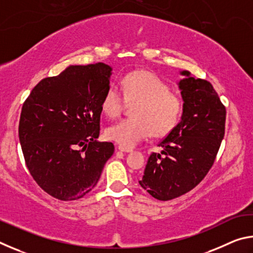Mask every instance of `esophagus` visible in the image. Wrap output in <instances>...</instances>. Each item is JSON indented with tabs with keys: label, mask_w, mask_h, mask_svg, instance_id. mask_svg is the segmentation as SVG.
Instances as JSON below:
<instances>
[{
	"label": "esophagus",
	"mask_w": 253,
	"mask_h": 253,
	"mask_svg": "<svg viewBox=\"0 0 253 253\" xmlns=\"http://www.w3.org/2000/svg\"><path fill=\"white\" fill-rule=\"evenodd\" d=\"M118 149H119V151H121V152H124V153H130V152H132L131 148L123 147V146H121V145H119V146H118Z\"/></svg>",
	"instance_id": "esophagus-1"
}]
</instances>
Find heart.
Listing matches in <instances>:
<instances>
[{
	"mask_svg": "<svg viewBox=\"0 0 253 253\" xmlns=\"http://www.w3.org/2000/svg\"><path fill=\"white\" fill-rule=\"evenodd\" d=\"M121 90L110 84L101 101V109L107 116L121 115L125 99L136 102L131 108L134 117L126 118L106 129L107 138L123 147L130 148L153 134L164 136L177 125L183 104L179 98L169 92V87L160 77L149 71H134L121 81Z\"/></svg>",
	"mask_w": 253,
	"mask_h": 253,
	"instance_id": "heart-1",
	"label": "heart"
}]
</instances>
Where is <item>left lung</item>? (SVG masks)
Returning a JSON list of instances; mask_svg holds the SVG:
<instances>
[{"label": "left lung", "mask_w": 253, "mask_h": 253, "mask_svg": "<svg viewBox=\"0 0 253 253\" xmlns=\"http://www.w3.org/2000/svg\"><path fill=\"white\" fill-rule=\"evenodd\" d=\"M183 99L181 121L152 153L140 186L153 198L169 201L187 193L202 181L219 151L225 128V107L213 85L179 71Z\"/></svg>", "instance_id": "obj_1"}]
</instances>
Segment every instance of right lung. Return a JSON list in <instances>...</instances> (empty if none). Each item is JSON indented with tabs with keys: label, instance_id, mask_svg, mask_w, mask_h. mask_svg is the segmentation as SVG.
<instances>
[{
	"label": "right lung",
	"instance_id": "right-lung-1",
	"mask_svg": "<svg viewBox=\"0 0 253 253\" xmlns=\"http://www.w3.org/2000/svg\"><path fill=\"white\" fill-rule=\"evenodd\" d=\"M111 71L102 62L69 66L42 79L24 101L19 138L25 164L38 185L55 199L84 198L114 154L113 143L98 140Z\"/></svg>",
	"mask_w": 253,
	"mask_h": 253
}]
</instances>
